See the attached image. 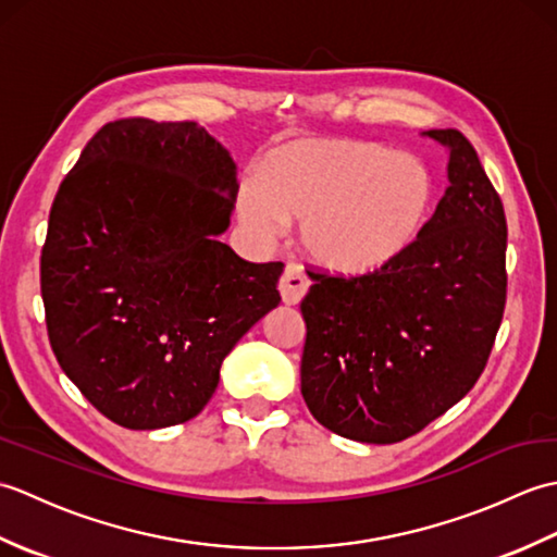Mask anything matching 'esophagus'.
<instances>
[{"instance_id":"esophagus-1","label":"esophagus","mask_w":557,"mask_h":557,"mask_svg":"<svg viewBox=\"0 0 557 557\" xmlns=\"http://www.w3.org/2000/svg\"><path fill=\"white\" fill-rule=\"evenodd\" d=\"M309 292V277L304 275V270L299 265L289 263L282 272V280H280V294H282V301L287 306H297L304 294Z\"/></svg>"}]
</instances>
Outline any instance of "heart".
<instances>
[{
  "mask_svg": "<svg viewBox=\"0 0 557 557\" xmlns=\"http://www.w3.org/2000/svg\"><path fill=\"white\" fill-rule=\"evenodd\" d=\"M435 186L413 156L363 138H301L248 172L236 210L258 236L301 220V246L342 277L377 275L409 253L429 224Z\"/></svg>",
  "mask_w": 557,
  "mask_h": 557,
  "instance_id": "heart-1",
  "label": "heart"
}]
</instances>
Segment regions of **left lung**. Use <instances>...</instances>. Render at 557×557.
Listing matches in <instances>:
<instances>
[{"mask_svg": "<svg viewBox=\"0 0 557 557\" xmlns=\"http://www.w3.org/2000/svg\"><path fill=\"white\" fill-rule=\"evenodd\" d=\"M423 136L447 148L449 186L417 244L377 275L311 272L301 301V395L349 441L399 443L443 417L486 369L503 321V200L457 128Z\"/></svg>", "mask_w": 557, "mask_h": 557, "instance_id": "obj_1", "label": "left lung"}]
</instances>
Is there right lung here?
Returning <instances> with one entry per match:
<instances>
[{
  "instance_id": "add662e5",
  "label": "right lung",
  "mask_w": 557,
  "mask_h": 557,
  "mask_svg": "<svg viewBox=\"0 0 557 557\" xmlns=\"http://www.w3.org/2000/svg\"><path fill=\"white\" fill-rule=\"evenodd\" d=\"M236 164L196 122L120 120L83 148L50 210L40 289L54 357L132 431L194 419L220 366L280 304L282 263H248L230 227Z\"/></svg>"
}]
</instances>
